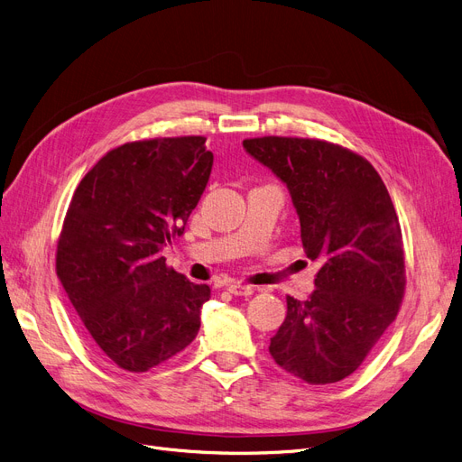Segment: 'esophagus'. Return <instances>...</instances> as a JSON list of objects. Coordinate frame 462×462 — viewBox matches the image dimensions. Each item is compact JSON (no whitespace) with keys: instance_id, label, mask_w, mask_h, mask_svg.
<instances>
[{"instance_id":"esophagus-1","label":"esophagus","mask_w":462,"mask_h":462,"mask_svg":"<svg viewBox=\"0 0 462 462\" xmlns=\"http://www.w3.org/2000/svg\"><path fill=\"white\" fill-rule=\"evenodd\" d=\"M228 291H230L234 296H251L256 289H254L253 285L242 283V281H234V283L228 285Z\"/></svg>"}]
</instances>
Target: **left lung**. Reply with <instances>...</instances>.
I'll list each match as a JSON object with an SVG mask.
<instances>
[{"instance_id":"8db88e82","label":"left lung","mask_w":462,"mask_h":462,"mask_svg":"<svg viewBox=\"0 0 462 462\" xmlns=\"http://www.w3.org/2000/svg\"><path fill=\"white\" fill-rule=\"evenodd\" d=\"M244 147L287 185L304 251L320 263L313 294L304 302L287 296L270 355L306 383H336L365 363L402 304L404 244L393 199L366 158L325 139L266 135Z\"/></svg>"}]
</instances>
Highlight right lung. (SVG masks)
I'll use <instances>...</instances> for the list:
<instances>
[{
  "mask_svg": "<svg viewBox=\"0 0 462 462\" xmlns=\"http://www.w3.org/2000/svg\"><path fill=\"white\" fill-rule=\"evenodd\" d=\"M206 137H154L111 149L81 179L56 245V275L88 342L147 372L192 344L211 296L160 254L204 194Z\"/></svg>",
  "mask_w": 462,
  "mask_h": 462,
  "instance_id": "add662e5",
  "label": "right lung"
}]
</instances>
